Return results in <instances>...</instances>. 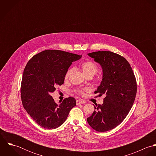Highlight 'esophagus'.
Returning <instances> with one entry per match:
<instances>
[{
    "mask_svg": "<svg viewBox=\"0 0 156 156\" xmlns=\"http://www.w3.org/2000/svg\"><path fill=\"white\" fill-rule=\"evenodd\" d=\"M84 103H85V101L83 100L79 99V100H76V104H77V105H82V104H84Z\"/></svg>",
    "mask_w": 156,
    "mask_h": 156,
    "instance_id": "34e87169",
    "label": "esophagus"
}]
</instances>
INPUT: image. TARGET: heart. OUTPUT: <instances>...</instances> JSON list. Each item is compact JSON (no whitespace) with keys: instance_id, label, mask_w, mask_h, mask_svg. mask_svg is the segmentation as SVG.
<instances>
[{"instance_id":"1","label":"heart","mask_w":156,"mask_h":156,"mask_svg":"<svg viewBox=\"0 0 156 156\" xmlns=\"http://www.w3.org/2000/svg\"><path fill=\"white\" fill-rule=\"evenodd\" d=\"M80 68L84 74L85 77H92L98 71V67L97 65L92 61H86L83 62L80 65ZM73 71L72 68H69L66 73L65 74V79L67 80L68 79L71 73ZM89 89L88 88H83V89H76V92L84 96L85 95V93L88 92Z\"/></svg>"}]
</instances>
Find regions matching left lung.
Returning a JSON list of instances; mask_svg holds the SVG:
<instances>
[{
	"label": "left lung",
	"mask_w": 156,
	"mask_h": 156,
	"mask_svg": "<svg viewBox=\"0 0 156 156\" xmlns=\"http://www.w3.org/2000/svg\"><path fill=\"white\" fill-rule=\"evenodd\" d=\"M103 68V79L95 93L105 94L103 105L95 108L87 118L95 130L104 132L119 125L130 111L137 92V83L129 62L121 55L110 51L88 54Z\"/></svg>",
	"instance_id": "8db88e82"
}]
</instances>
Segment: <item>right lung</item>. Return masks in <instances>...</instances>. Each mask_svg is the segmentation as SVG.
Listing matches in <instances>:
<instances>
[{
  "instance_id": "obj_1",
  "label": "right lung",
  "mask_w": 156,
  "mask_h": 156,
  "mask_svg": "<svg viewBox=\"0 0 156 156\" xmlns=\"http://www.w3.org/2000/svg\"><path fill=\"white\" fill-rule=\"evenodd\" d=\"M81 57L65 51L45 50L34 55L27 63L20 88L23 106L42 127H59L76 105L72 97L66 98L58 105L50 94L64 83L67 69L73 61Z\"/></svg>"
}]
</instances>
